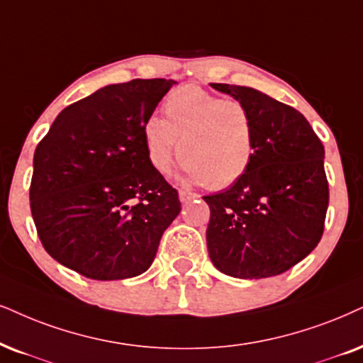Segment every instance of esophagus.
Masks as SVG:
<instances>
[{
	"mask_svg": "<svg viewBox=\"0 0 363 363\" xmlns=\"http://www.w3.org/2000/svg\"><path fill=\"white\" fill-rule=\"evenodd\" d=\"M197 197L194 192H189V191H179V199H181V203H187V201L194 199Z\"/></svg>",
	"mask_w": 363,
	"mask_h": 363,
	"instance_id": "34e87169",
	"label": "esophagus"
}]
</instances>
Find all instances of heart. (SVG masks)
I'll list each match as a JSON object with an SVG mask.
<instances>
[{"mask_svg": "<svg viewBox=\"0 0 363 363\" xmlns=\"http://www.w3.org/2000/svg\"><path fill=\"white\" fill-rule=\"evenodd\" d=\"M166 118L150 116L142 125L145 155L155 172L171 171L177 154L182 181L226 189L250 171L256 152L251 110L201 86H182L164 100Z\"/></svg>", "mask_w": 363, "mask_h": 363, "instance_id": "b5f03b06", "label": "heart"}]
</instances>
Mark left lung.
<instances>
[{
    "label": "left lung",
    "mask_w": 363,
    "mask_h": 363,
    "mask_svg": "<svg viewBox=\"0 0 363 363\" xmlns=\"http://www.w3.org/2000/svg\"><path fill=\"white\" fill-rule=\"evenodd\" d=\"M211 86L251 110L256 152L245 177L203 197L211 209L209 258L233 278L277 277L322 240L328 208L323 144L290 105L250 86Z\"/></svg>",
    "instance_id": "1"
}]
</instances>
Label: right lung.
I'll use <instances>...</instances> for the list:
<instances>
[{"label":"right lung","instance_id":"add662e5","mask_svg":"<svg viewBox=\"0 0 363 363\" xmlns=\"http://www.w3.org/2000/svg\"><path fill=\"white\" fill-rule=\"evenodd\" d=\"M174 84L104 86L63 108L36 145L31 216L60 264L100 281L134 278L152 264L181 201L149 164L142 125Z\"/></svg>","mask_w":363,"mask_h":363}]
</instances>
